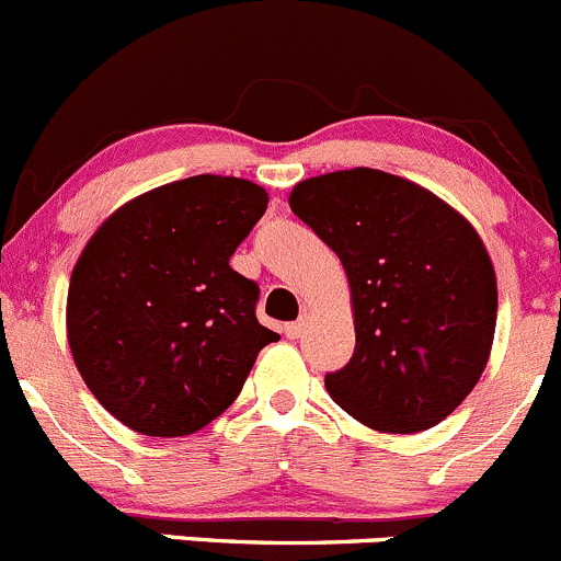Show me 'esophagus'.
<instances>
[{
	"mask_svg": "<svg viewBox=\"0 0 561 561\" xmlns=\"http://www.w3.org/2000/svg\"><path fill=\"white\" fill-rule=\"evenodd\" d=\"M305 327H308V313L299 316V321L286 323V327H283V334H286V337H291V340H297V337H302Z\"/></svg>",
	"mask_w": 561,
	"mask_h": 561,
	"instance_id": "1",
	"label": "esophagus"
}]
</instances>
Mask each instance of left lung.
I'll list each match as a JSON object with an SVG mask.
<instances>
[{
	"mask_svg": "<svg viewBox=\"0 0 561 561\" xmlns=\"http://www.w3.org/2000/svg\"><path fill=\"white\" fill-rule=\"evenodd\" d=\"M288 205L348 275L356 348L323 380L332 400L391 435L440 424L492 354L496 275L481 234L440 196L369 167L299 181Z\"/></svg>",
	"mask_w": 561,
	"mask_h": 561,
	"instance_id": "left-lung-1",
	"label": "left lung"
}]
</instances>
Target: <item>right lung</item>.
<instances>
[{"label": "right lung", "instance_id": "add662e5", "mask_svg": "<svg viewBox=\"0 0 561 561\" xmlns=\"http://www.w3.org/2000/svg\"><path fill=\"white\" fill-rule=\"evenodd\" d=\"M270 196L194 175L121 205L69 278L67 340L80 378L121 424L183 437L238 400L259 351V286L229 267Z\"/></svg>", "mask_w": 561, "mask_h": 561}]
</instances>
